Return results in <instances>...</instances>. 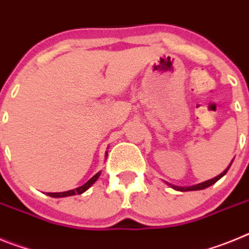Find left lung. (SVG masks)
<instances>
[{
  "mask_svg": "<svg viewBox=\"0 0 249 249\" xmlns=\"http://www.w3.org/2000/svg\"><path fill=\"white\" fill-rule=\"evenodd\" d=\"M232 162H233V160H232ZM232 162H231L230 166H228L227 168L224 169V171H223V172L221 173V175H218V176H217V177L212 178V179H208V181L202 182V183L195 184V186H190V187H179V186H173V184L167 183V182H166V183L168 184V186L171 187V188H173V190H176V191H181V192H186V191H199V190H204V188H207V187H210V186H212V184H214L215 182L218 181V179H221V178L223 177V176L226 175V173H227V171H228V169H230V167H231V164H232Z\"/></svg>",
  "mask_w": 249,
  "mask_h": 249,
  "instance_id": "8db88e82",
  "label": "left lung"
}]
</instances>
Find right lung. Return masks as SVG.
<instances>
[{
	"instance_id": "right-lung-1",
	"label": "right lung",
	"mask_w": 249,
	"mask_h": 249,
	"mask_svg": "<svg viewBox=\"0 0 249 249\" xmlns=\"http://www.w3.org/2000/svg\"><path fill=\"white\" fill-rule=\"evenodd\" d=\"M107 153L108 152H106V156H107ZM101 176V172H98L97 175H94L93 177L91 178V179H89V181L86 182L83 186L81 187H77L76 190H71V191H66V192H58V193H47V196H50V197H54V198H62V197H68V196H74V195H82L83 192H86V191L89 190V187L92 186V184L94 183V182L97 181L98 177Z\"/></svg>"
}]
</instances>
